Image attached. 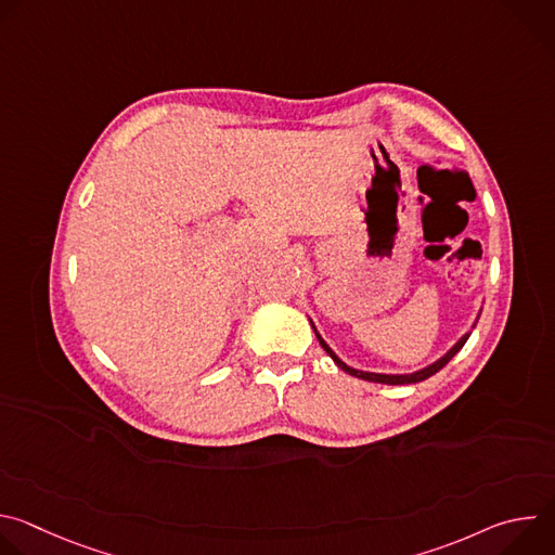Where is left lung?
Instances as JSON below:
<instances>
[{
    "label": "left lung",
    "instance_id": "left-lung-1",
    "mask_svg": "<svg viewBox=\"0 0 555 555\" xmlns=\"http://www.w3.org/2000/svg\"><path fill=\"white\" fill-rule=\"evenodd\" d=\"M479 321V319H477ZM477 325V323H474ZM472 325V327H474ZM311 327H313V323H311ZM313 334H315V338H319V343H321V347L332 356V360L345 371V373H349V375H353V377H360V379H366V382H379V384H415V382H422V379H428L430 375H435L437 371H441L459 351H461V347L465 345V340L469 338V332L465 334V336H461L459 338V343L446 353V356H441L437 362H433V364H428V366H424V369H420V371H415V373H402V375H390V373H371V371H360V369H353V366H349V364H345L334 351H332V347L321 338V334L315 332V327H313Z\"/></svg>",
    "mask_w": 555,
    "mask_h": 555
}]
</instances>
